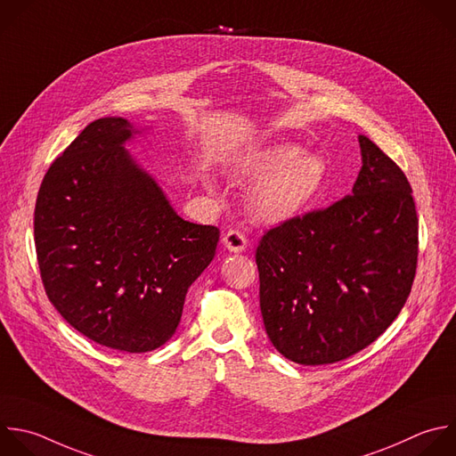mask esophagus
I'll list each match as a JSON object with an SVG mask.
<instances>
[{
  "label": "esophagus",
  "instance_id": "1",
  "mask_svg": "<svg viewBox=\"0 0 456 456\" xmlns=\"http://www.w3.org/2000/svg\"><path fill=\"white\" fill-rule=\"evenodd\" d=\"M222 243L229 252H236V254L247 248V238L240 231H227L222 238Z\"/></svg>",
  "mask_w": 456,
  "mask_h": 456
}]
</instances>
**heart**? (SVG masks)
<instances>
[{
  "label": "heart",
  "instance_id": "b5f03b06",
  "mask_svg": "<svg viewBox=\"0 0 456 456\" xmlns=\"http://www.w3.org/2000/svg\"><path fill=\"white\" fill-rule=\"evenodd\" d=\"M238 175L257 181L248 195L252 215L263 224H284L306 211L326 190L330 167L319 154H302L293 142H272L250 151Z\"/></svg>",
  "mask_w": 456,
  "mask_h": 456
}]
</instances>
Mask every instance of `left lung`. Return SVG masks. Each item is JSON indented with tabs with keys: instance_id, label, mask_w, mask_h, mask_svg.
I'll return each mask as SVG.
<instances>
[{
	"instance_id": "1",
	"label": "left lung",
	"mask_w": 456,
	"mask_h": 456,
	"mask_svg": "<svg viewBox=\"0 0 456 456\" xmlns=\"http://www.w3.org/2000/svg\"><path fill=\"white\" fill-rule=\"evenodd\" d=\"M353 193L259 241V306L273 347L300 365L346 360L395 321L417 266L419 220L401 168L358 135Z\"/></svg>"
}]
</instances>
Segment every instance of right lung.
<instances>
[{"mask_svg":"<svg viewBox=\"0 0 456 456\" xmlns=\"http://www.w3.org/2000/svg\"><path fill=\"white\" fill-rule=\"evenodd\" d=\"M142 130L118 116L89 123L46 172L34 216L52 305L78 333L123 353L174 337L220 238L181 218L130 156L125 142Z\"/></svg>","mask_w":456,"mask_h":456,"instance_id":"1","label":"right lung"}]
</instances>
